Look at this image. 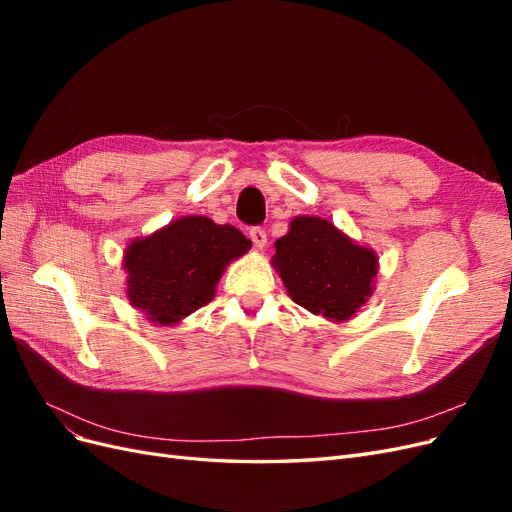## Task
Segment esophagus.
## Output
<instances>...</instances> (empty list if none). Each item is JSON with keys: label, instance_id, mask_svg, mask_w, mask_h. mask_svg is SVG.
Here are the masks:
<instances>
[{"label": "esophagus", "instance_id": "34e87169", "mask_svg": "<svg viewBox=\"0 0 512 512\" xmlns=\"http://www.w3.org/2000/svg\"><path fill=\"white\" fill-rule=\"evenodd\" d=\"M250 239L254 241L256 247H265L267 245V230L260 228V226L250 228Z\"/></svg>", "mask_w": 512, "mask_h": 512}]
</instances>
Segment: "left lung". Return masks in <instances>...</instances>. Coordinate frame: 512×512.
<instances>
[{
	"label": "left lung",
	"instance_id": "left-lung-1",
	"mask_svg": "<svg viewBox=\"0 0 512 512\" xmlns=\"http://www.w3.org/2000/svg\"><path fill=\"white\" fill-rule=\"evenodd\" d=\"M273 265L292 301L331 320H348L371 294L378 271L376 254L356 245L331 222L294 218L277 239Z\"/></svg>",
	"mask_w": 512,
	"mask_h": 512
}]
</instances>
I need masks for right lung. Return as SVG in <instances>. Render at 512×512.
<instances>
[{"label":"right lung","instance_id":"add662e5","mask_svg":"<svg viewBox=\"0 0 512 512\" xmlns=\"http://www.w3.org/2000/svg\"><path fill=\"white\" fill-rule=\"evenodd\" d=\"M250 247L235 226L203 215L181 218L128 247V297L151 322H179L211 303L224 267Z\"/></svg>","mask_w":512,"mask_h":512}]
</instances>
